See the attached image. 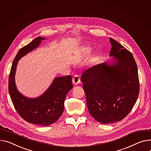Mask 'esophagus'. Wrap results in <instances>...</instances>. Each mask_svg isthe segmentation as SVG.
<instances>
[{"instance_id": "obj_1", "label": "esophagus", "mask_w": 151, "mask_h": 151, "mask_svg": "<svg viewBox=\"0 0 151 151\" xmlns=\"http://www.w3.org/2000/svg\"><path fill=\"white\" fill-rule=\"evenodd\" d=\"M72 82L73 83V84L75 85H78L81 82V79H80V77L79 75H76L74 76V77L72 79Z\"/></svg>"}]
</instances>
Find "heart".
Listing matches in <instances>:
<instances>
[{
	"mask_svg": "<svg viewBox=\"0 0 151 151\" xmlns=\"http://www.w3.org/2000/svg\"><path fill=\"white\" fill-rule=\"evenodd\" d=\"M90 50H91V48H90L88 47H85L84 48V53H85L86 54L89 53L90 52Z\"/></svg>",
	"mask_w": 151,
	"mask_h": 151,
	"instance_id": "heart-1",
	"label": "heart"
}]
</instances>
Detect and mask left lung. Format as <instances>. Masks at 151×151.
I'll use <instances>...</instances> for the list:
<instances>
[{
  "mask_svg": "<svg viewBox=\"0 0 151 151\" xmlns=\"http://www.w3.org/2000/svg\"><path fill=\"white\" fill-rule=\"evenodd\" d=\"M109 40L110 61L90 67L81 76L88 112L103 124L125 118L135 104L139 89L132 54L112 38Z\"/></svg>",
  "mask_w": 151,
  "mask_h": 151,
  "instance_id": "left-lung-1",
  "label": "left lung"
}]
</instances>
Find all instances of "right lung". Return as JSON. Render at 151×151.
Here are the masks:
<instances>
[{"label":"right lung","mask_w":151,"mask_h":151,"mask_svg":"<svg viewBox=\"0 0 151 151\" xmlns=\"http://www.w3.org/2000/svg\"><path fill=\"white\" fill-rule=\"evenodd\" d=\"M44 39L45 38L37 37L19 50L10 71L8 90L13 104L20 116L29 123L45 126L55 123L63 113L65 96L73 88L72 76L68 75L55 78L42 95L33 98H28L19 92L15 83L19 60L37 48Z\"/></svg>","instance_id":"add662e5"}]
</instances>
